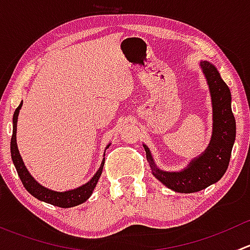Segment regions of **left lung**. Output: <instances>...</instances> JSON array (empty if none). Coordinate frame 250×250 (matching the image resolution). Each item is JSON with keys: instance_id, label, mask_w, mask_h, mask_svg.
Masks as SVG:
<instances>
[{"instance_id": "obj_1", "label": "left lung", "mask_w": 250, "mask_h": 250, "mask_svg": "<svg viewBox=\"0 0 250 250\" xmlns=\"http://www.w3.org/2000/svg\"><path fill=\"white\" fill-rule=\"evenodd\" d=\"M201 66L208 81L213 102V137L208 148L202 156L191 161L186 169L173 173L158 169L150 150L144 145L153 175L167 188L181 193L197 192L223 178L230 163L236 138V121L231 110L230 89L214 65L203 62Z\"/></svg>"}]
</instances>
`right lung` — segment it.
<instances>
[{
    "mask_svg": "<svg viewBox=\"0 0 250 250\" xmlns=\"http://www.w3.org/2000/svg\"><path fill=\"white\" fill-rule=\"evenodd\" d=\"M22 102L20 103L19 106L17 107L14 111L13 115V135H12L11 139V155L12 160H13L14 166H16V169L19 175L20 180H21L24 188L31 193L34 197H36L37 200L43 201V202L53 204V206L60 207V208H70V207L78 206V204L85 202V201L89 198V196L93 193L95 185H97L98 180H99L100 175H102L103 168H104V161L103 160L102 166H100L99 170L95 173V175L88 181L85 185L80 186V188H75V190L65 191V192H57V191L48 190L44 186L40 185L31 175L27 172V169L25 168L24 162H22L21 157L19 155V151H18L17 146V121H18V115H19V110L21 109Z\"/></svg>",
    "mask_w": 250,
    "mask_h": 250,
    "instance_id": "obj_1",
    "label": "right lung"
}]
</instances>
